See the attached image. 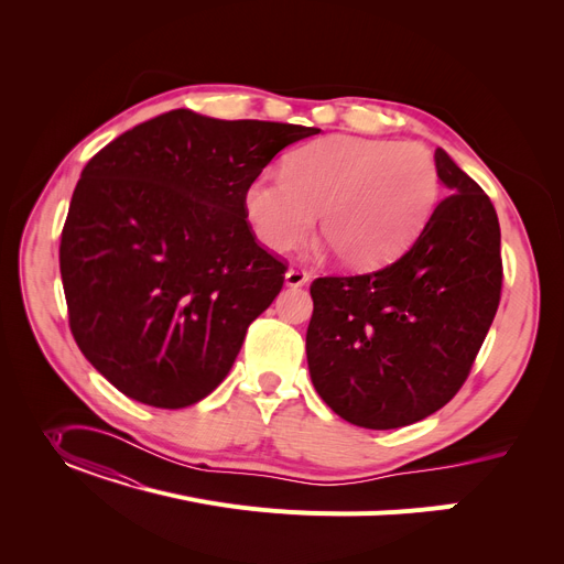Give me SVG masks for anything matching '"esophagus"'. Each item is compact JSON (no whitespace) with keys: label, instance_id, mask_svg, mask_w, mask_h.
<instances>
[{"label":"esophagus","instance_id":"34e87169","mask_svg":"<svg viewBox=\"0 0 564 564\" xmlns=\"http://www.w3.org/2000/svg\"><path fill=\"white\" fill-rule=\"evenodd\" d=\"M311 276L304 272V270H297V267H290V270L285 272V285L288 288H300L308 281Z\"/></svg>","mask_w":564,"mask_h":564}]
</instances>
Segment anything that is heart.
Returning a JSON list of instances; mask_svg holds the SVG:
<instances>
[{
	"label": "heart",
	"instance_id": "b5f03b06",
	"mask_svg": "<svg viewBox=\"0 0 564 564\" xmlns=\"http://www.w3.org/2000/svg\"><path fill=\"white\" fill-rule=\"evenodd\" d=\"M438 171L421 143L334 134L292 151L283 177L258 173L242 189L245 219L267 251L283 253L315 226L349 270L398 256L430 219Z\"/></svg>",
	"mask_w": 564,
	"mask_h": 564
}]
</instances>
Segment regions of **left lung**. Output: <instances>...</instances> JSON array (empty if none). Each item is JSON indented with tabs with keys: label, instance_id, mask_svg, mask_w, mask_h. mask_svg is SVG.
<instances>
[{
	"label": "left lung",
	"instance_id": "1",
	"mask_svg": "<svg viewBox=\"0 0 564 564\" xmlns=\"http://www.w3.org/2000/svg\"><path fill=\"white\" fill-rule=\"evenodd\" d=\"M434 162L448 196L413 245L377 272L311 285V381L340 419L366 430L404 427L448 404L500 302L494 205L443 148Z\"/></svg>",
	"mask_w": 564,
	"mask_h": 564
}]
</instances>
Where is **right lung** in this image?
<instances>
[{
    "label": "right lung",
    "mask_w": 564,
    "mask_h": 564,
    "mask_svg": "<svg viewBox=\"0 0 564 564\" xmlns=\"http://www.w3.org/2000/svg\"><path fill=\"white\" fill-rule=\"evenodd\" d=\"M317 132L173 109L84 166L58 262L73 336L111 387L183 409L226 379L285 274L258 247L242 189Z\"/></svg>",
    "instance_id": "obj_1"
}]
</instances>
